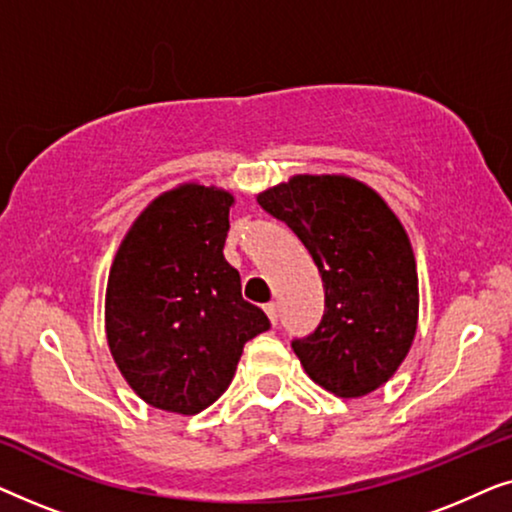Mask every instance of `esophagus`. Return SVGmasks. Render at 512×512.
Instances as JSON below:
<instances>
[{
	"label": "esophagus",
	"instance_id": "esophagus-1",
	"mask_svg": "<svg viewBox=\"0 0 512 512\" xmlns=\"http://www.w3.org/2000/svg\"><path fill=\"white\" fill-rule=\"evenodd\" d=\"M265 310V314H268V319H270V324L275 326L277 324V303H268L263 307Z\"/></svg>",
	"mask_w": 512,
	"mask_h": 512
}]
</instances>
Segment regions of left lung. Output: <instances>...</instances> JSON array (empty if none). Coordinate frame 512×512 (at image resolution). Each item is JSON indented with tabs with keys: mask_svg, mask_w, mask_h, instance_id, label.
<instances>
[{
	"mask_svg": "<svg viewBox=\"0 0 512 512\" xmlns=\"http://www.w3.org/2000/svg\"><path fill=\"white\" fill-rule=\"evenodd\" d=\"M256 200L298 235L324 282V319L291 345L305 373L342 398L382 387L419 319L417 261L401 219L347 174H293Z\"/></svg>",
	"mask_w": 512,
	"mask_h": 512,
	"instance_id": "1",
	"label": "left lung"
}]
</instances>
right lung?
Segmentation results:
<instances>
[{"label": "right lung", "instance_id": "1", "mask_svg": "<svg viewBox=\"0 0 512 512\" xmlns=\"http://www.w3.org/2000/svg\"><path fill=\"white\" fill-rule=\"evenodd\" d=\"M233 193L186 181L132 221L109 270V352L144 403L198 415L233 382L242 349L268 331L226 261Z\"/></svg>", "mask_w": 512, "mask_h": 512}]
</instances>
